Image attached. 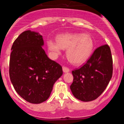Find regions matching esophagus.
Instances as JSON below:
<instances>
[{"mask_svg": "<svg viewBox=\"0 0 124 124\" xmlns=\"http://www.w3.org/2000/svg\"><path fill=\"white\" fill-rule=\"evenodd\" d=\"M63 71L64 72V73H68V72L70 71V70H69V69L68 68L64 67V66H63Z\"/></svg>", "mask_w": 124, "mask_h": 124, "instance_id": "34e87169", "label": "esophagus"}]
</instances>
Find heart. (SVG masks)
Instances as JSON below:
<instances>
[{
    "mask_svg": "<svg viewBox=\"0 0 124 124\" xmlns=\"http://www.w3.org/2000/svg\"><path fill=\"white\" fill-rule=\"evenodd\" d=\"M46 45L52 58L60 55L62 50H66V56L70 63L81 65L90 57L94 48V41L87 34L66 33L57 35L56 41L48 40Z\"/></svg>",
    "mask_w": 124,
    "mask_h": 124,
    "instance_id": "b5f03b06",
    "label": "heart"
}]
</instances>
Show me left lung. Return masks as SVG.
Instances as JSON below:
<instances>
[{"label":"left lung","mask_w":124,"mask_h":124,"mask_svg":"<svg viewBox=\"0 0 124 124\" xmlns=\"http://www.w3.org/2000/svg\"><path fill=\"white\" fill-rule=\"evenodd\" d=\"M112 70L109 46L105 45L97 48L86 64L72 71L74 79L70 89L73 96L84 102L97 99L111 79Z\"/></svg>","instance_id":"obj_1"}]
</instances>
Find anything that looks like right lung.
<instances>
[{
  "instance_id": "right-lung-1",
  "label": "right lung",
  "mask_w": 124,
  "mask_h": 124,
  "mask_svg": "<svg viewBox=\"0 0 124 124\" xmlns=\"http://www.w3.org/2000/svg\"><path fill=\"white\" fill-rule=\"evenodd\" d=\"M43 46L41 35L27 30L18 36L11 49L12 84L23 99L32 104L48 99L53 85L63 74L62 67L47 56Z\"/></svg>"
}]
</instances>
